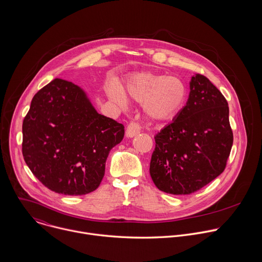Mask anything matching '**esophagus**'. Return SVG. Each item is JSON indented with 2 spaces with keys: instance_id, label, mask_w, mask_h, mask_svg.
<instances>
[{
  "instance_id": "esophagus-1",
  "label": "esophagus",
  "mask_w": 262,
  "mask_h": 262,
  "mask_svg": "<svg viewBox=\"0 0 262 262\" xmlns=\"http://www.w3.org/2000/svg\"><path fill=\"white\" fill-rule=\"evenodd\" d=\"M141 132V127L138 123H135V122H130L127 127H126V130H125V136L127 138H134L135 136L139 135Z\"/></svg>"
}]
</instances>
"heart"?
Masks as SVG:
<instances>
[{"instance_id":"b5f03b06","label":"heart","mask_w":262,"mask_h":262,"mask_svg":"<svg viewBox=\"0 0 262 262\" xmlns=\"http://www.w3.org/2000/svg\"><path fill=\"white\" fill-rule=\"evenodd\" d=\"M108 98L118 104H126L127 98L143 102L145 116L155 121L175 118L188 100V88L178 78L152 72H137L129 76L122 90L117 85L106 89Z\"/></svg>"}]
</instances>
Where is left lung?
Instances as JSON below:
<instances>
[{
    "label": "left lung",
    "mask_w": 262,
    "mask_h": 262,
    "mask_svg": "<svg viewBox=\"0 0 262 262\" xmlns=\"http://www.w3.org/2000/svg\"><path fill=\"white\" fill-rule=\"evenodd\" d=\"M232 144L227 100L195 73L183 110L156 136L149 172L165 193H194L224 171Z\"/></svg>",
    "instance_id": "8db88e82"
}]
</instances>
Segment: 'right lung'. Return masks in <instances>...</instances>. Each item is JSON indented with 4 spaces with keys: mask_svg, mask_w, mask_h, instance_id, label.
Masks as SVG:
<instances>
[{
    "mask_svg": "<svg viewBox=\"0 0 262 262\" xmlns=\"http://www.w3.org/2000/svg\"><path fill=\"white\" fill-rule=\"evenodd\" d=\"M123 136L124 126L98 114L85 90L55 79L31 101L23 122V156L48 189L85 195L99 186L108 152Z\"/></svg>",
    "mask_w": 262,
    "mask_h": 262,
    "instance_id": "right-lung-1",
    "label": "right lung"
}]
</instances>
